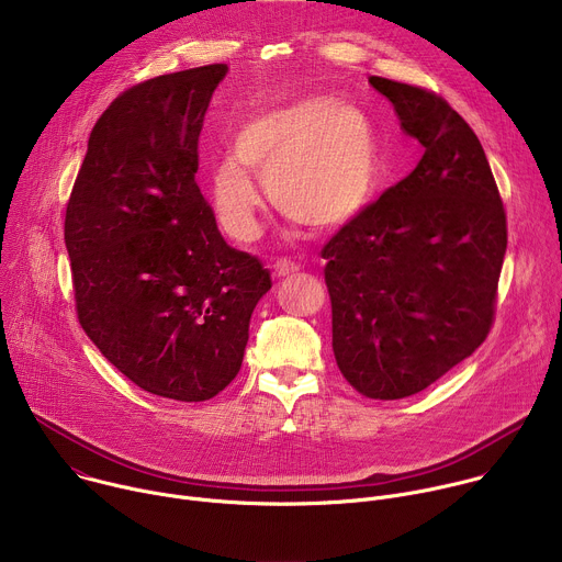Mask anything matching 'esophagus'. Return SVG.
<instances>
[{
    "label": "esophagus",
    "mask_w": 562,
    "mask_h": 562,
    "mask_svg": "<svg viewBox=\"0 0 562 562\" xmlns=\"http://www.w3.org/2000/svg\"><path fill=\"white\" fill-rule=\"evenodd\" d=\"M273 273H276L278 278L293 276V273H297V265H293V262H289V260H278V262L273 265Z\"/></svg>",
    "instance_id": "esophagus-1"
}]
</instances>
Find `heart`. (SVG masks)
Returning <instances> with one entry per match:
<instances>
[{
    "label": "heart",
    "instance_id": "obj_1",
    "mask_svg": "<svg viewBox=\"0 0 562 562\" xmlns=\"http://www.w3.org/2000/svg\"><path fill=\"white\" fill-rule=\"evenodd\" d=\"M233 157L211 171L209 191L224 228L237 239L260 235L267 182L276 209L311 228L334 231L371 200L378 176V142L371 120L351 104L297 100L247 120L231 142Z\"/></svg>",
    "mask_w": 562,
    "mask_h": 562
}]
</instances>
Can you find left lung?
I'll return each instance as SVG.
<instances>
[{"label": "left lung", "mask_w": 562, "mask_h": 562, "mask_svg": "<svg viewBox=\"0 0 562 562\" xmlns=\"http://www.w3.org/2000/svg\"><path fill=\"white\" fill-rule=\"evenodd\" d=\"M369 85L425 153L323 247L325 282L340 373L367 397L400 400L487 340L507 213L483 144L445 98L375 75Z\"/></svg>", "instance_id": "8db88e82"}]
</instances>
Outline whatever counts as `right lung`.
I'll return each mask as SVG.
<instances>
[{"label":"right lung","mask_w":562,"mask_h":562,"mask_svg":"<svg viewBox=\"0 0 562 562\" xmlns=\"http://www.w3.org/2000/svg\"><path fill=\"white\" fill-rule=\"evenodd\" d=\"M224 75L226 64H209L117 95L91 131L64 220L79 325L131 382L180 403L231 384L271 289L256 256L224 243L195 180Z\"/></svg>","instance_id":"add662e5"}]
</instances>
